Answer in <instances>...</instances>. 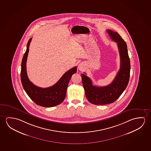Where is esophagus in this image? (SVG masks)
<instances>
[{
    "instance_id": "obj_1",
    "label": "esophagus",
    "mask_w": 151,
    "mask_h": 151,
    "mask_svg": "<svg viewBox=\"0 0 151 151\" xmlns=\"http://www.w3.org/2000/svg\"><path fill=\"white\" fill-rule=\"evenodd\" d=\"M78 68L80 70H83L85 69V65L83 63H80L78 66Z\"/></svg>"
}]
</instances>
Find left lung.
<instances>
[{"label":"left lung","mask_w":151,"mask_h":151,"mask_svg":"<svg viewBox=\"0 0 151 151\" xmlns=\"http://www.w3.org/2000/svg\"><path fill=\"white\" fill-rule=\"evenodd\" d=\"M107 32L111 39L117 43L120 56V68L111 83L104 87L93 86L89 77L84 74H81L87 99L91 103L96 105L114 102L125 90L130 78V58L127 44L118 33L110 30H107Z\"/></svg>","instance_id":"left-lung-1"}]
</instances>
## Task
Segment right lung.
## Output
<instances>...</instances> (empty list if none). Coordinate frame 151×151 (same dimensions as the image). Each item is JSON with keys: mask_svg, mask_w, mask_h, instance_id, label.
<instances>
[{"mask_svg": "<svg viewBox=\"0 0 151 151\" xmlns=\"http://www.w3.org/2000/svg\"><path fill=\"white\" fill-rule=\"evenodd\" d=\"M32 38L28 41L27 50L21 63V81L23 88L29 97L36 104L44 107H54L63 102L66 93L67 86L73 75L77 72V67L66 72L53 86L41 88L35 86L28 78L26 63Z\"/></svg>", "mask_w": 151, "mask_h": 151, "instance_id": "obj_1", "label": "right lung"}]
</instances>
